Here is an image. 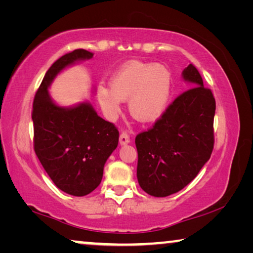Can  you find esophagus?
<instances>
[{
	"label": "esophagus",
	"instance_id": "34e87169",
	"mask_svg": "<svg viewBox=\"0 0 253 253\" xmlns=\"http://www.w3.org/2000/svg\"><path fill=\"white\" fill-rule=\"evenodd\" d=\"M119 143L121 145H126L129 143V135L127 131H122L121 136H119Z\"/></svg>",
	"mask_w": 253,
	"mask_h": 253
}]
</instances>
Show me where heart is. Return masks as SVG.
<instances>
[{
    "label": "heart",
    "mask_w": 253,
    "mask_h": 253,
    "mask_svg": "<svg viewBox=\"0 0 253 253\" xmlns=\"http://www.w3.org/2000/svg\"><path fill=\"white\" fill-rule=\"evenodd\" d=\"M172 75L163 65L132 61L111 77L110 87L100 84L97 99L109 118L121 111V101L128 100V110L140 123L157 121L169 105Z\"/></svg>",
    "instance_id": "obj_1"
}]
</instances>
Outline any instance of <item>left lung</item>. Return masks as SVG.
I'll list each match as a JSON object with an SVG mask.
<instances>
[{
  "instance_id": "obj_1",
  "label": "left lung",
  "mask_w": 253,
  "mask_h": 253,
  "mask_svg": "<svg viewBox=\"0 0 253 253\" xmlns=\"http://www.w3.org/2000/svg\"><path fill=\"white\" fill-rule=\"evenodd\" d=\"M192 84L152 128L136 136L137 179L147 194L164 198L191 183L213 151L215 99L190 63L182 72Z\"/></svg>"
}]
</instances>
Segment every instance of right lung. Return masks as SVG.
I'll use <instances>...</instances> for the list:
<instances>
[{"label": "right lung", "instance_id": "1", "mask_svg": "<svg viewBox=\"0 0 253 253\" xmlns=\"http://www.w3.org/2000/svg\"><path fill=\"white\" fill-rule=\"evenodd\" d=\"M92 55L77 49L59 58L46 71L33 100L34 152L55 186L74 196L87 195L99 185L105 163L118 145L119 131L88 102L70 108L55 105L48 88L60 71Z\"/></svg>", "mask_w": 253, "mask_h": 253}]
</instances>
